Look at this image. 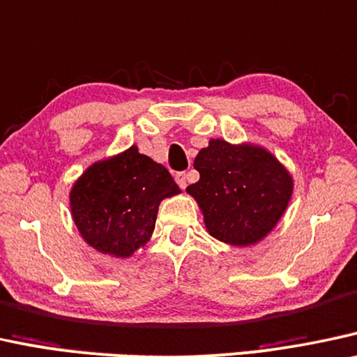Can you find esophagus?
Wrapping results in <instances>:
<instances>
[{
	"label": "esophagus",
	"instance_id": "esophagus-1",
	"mask_svg": "<svg viewBox=\"0 0 357 357\" xmlns=\"http://www.w3.org/2000/svg\"><path fill=\"white\" fill-rule=\"evenodd\" d=\"M174 179H176V183H178L179 188L186 189V186H188V176H186V173H176Z\"/></svg>",
	"mask_w": 357,
	"mask_h": 357
}]
</instances>
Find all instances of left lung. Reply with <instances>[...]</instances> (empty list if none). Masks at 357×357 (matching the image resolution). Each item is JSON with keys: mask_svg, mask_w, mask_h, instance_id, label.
<instances>
[{"mask_svg": "<svg viewBox=\"0 0 357 357\" xmlns=\"http://www.w3.org/2000/svg\"><path fill=\"white\" fill-rule=\"evenodd\" d=\"M194 168L201 178L186 191L199 204L207 232L229 245L260 242L291 199V174L261 146L211 139Z\"/></svg>", "mask_w": 357, "mask_h": 357, "instance_id": "1", "label": "left lung"}]
</instances>
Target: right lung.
I'll return each mask as SVG.
<instances>
[{
	"instance_id": "obj_1",
	"label": "right lung",
	"mask_w": 357,
	"mask_h": 357,
	"mask_svg": "<svg viewBox=\"0 0 357 357\" xmlns=\"http://www.w3.org/2000/svg\"><path fill=\"white\" fill-rule=\"evenodd\" d=\"M179 192L169 171L133 145L84 171L70 189L72 219L90 247L126 259L150 241L160 202Z\"/></svg>"
}]
</instances>
